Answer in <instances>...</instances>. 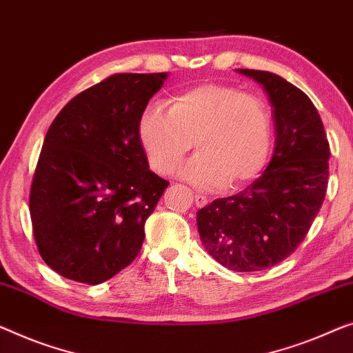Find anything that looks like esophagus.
I'll list each match as a JSON object with an SVG mask.
<instances>
[{
  "label": "esophagus",
  "mask_w": 353,
  "mask_h": 353,
  "mask_svg": "<svg viewBox=\"0 0 353 353\" xmlns=\"http://www.w3.org/2000/svg\"><path fill=\"white\" fill-rule=\"evenodd\" d=\"M194 203H196L198 208H203L209 203V199L206 196H203V194H194Z\"/></svg>",
  "instance_id": "1"
}]
</instances>
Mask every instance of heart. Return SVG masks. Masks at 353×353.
<instances>
[{"label": "heart", "mask_w": 353, "mask_h": 353, "mask_svg": "<svg viewBox=\"0 0 353 353\" xmlns=\"http://www.w3.org/2000/svg\"><path fill=\"white\" fill-rule=\"evenodd\" d=\"M138 136L160 174H172L194 143L198 154L181 176L201 190L238 188L266 165L272 122L259 97L222 83H203L177 93L168 112L147 108L139 117Z\"/></svg>", "instance_id": "obj_1"}]
</instances>
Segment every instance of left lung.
Segmentation results:
<instances>
[{
    "mask_svg": "<svg viewBox=\"0 0 353 353\" xmlns=\"http://www.w3.org/2000/svg\"><path fill=\"white\" fill-rule=\"evenodd\" d=\"M268 94L276 125L274 154L245 190L214 199L196 212L208 254L231 271L271 268L306 238L328 187L330 144L304 92L268 71L236 70Z\"/></svg>",
    "mask_w": 353,
    "mask_h": 353,
    "instance_id": "obj_1",
    "label": "left lung"
}]
</instances>
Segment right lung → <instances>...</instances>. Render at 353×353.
Wrapping results in <instances>:
<instances>
[{"label": "right lung", "instance_id": "add662e5", "mask_svg": "<svg viewBox=\"0 0 353 353\" xmlns=\"http://www.w3.org/2000/svg\"><path fill=\"white\" fill-rule=\"evenodd\" d=\"M166 72L104 79L60 110L36 165L30 215L47 265L97 285L138 256L170 182L149 170L138 122Z\"/></svg>", "mask_w": 353, "mask_h": 353}]
</instances>
